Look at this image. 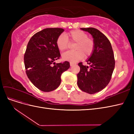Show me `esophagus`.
I'll use <instances>...</instances> for the list:
<instances>
[{
    "mask_svg": "<svg viewBox=\"0 0 134 134\" xmlns=\"http://www.w3.org/2000/svg\"><path fill=\"white\" fill-rule=\"evenodd\" d=\"M70 66H74V65H75V63H73L70 62Z\"/></svg>",
    "mask_w": 134,
    "mask_h": 134,
    "instance_id": "34e87169",
    "label": "esophagus"
}]
</instances>
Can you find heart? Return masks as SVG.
I'll return each instance as SVG.
<instances>
[{
	"label": "heart",
	"mask_w": 134,
	"mask_h": 134,
	"mask_svg": "<svg viewBox=\"0 0 134 134\" xmlns=\"http://www.w3.org/2000/svg\"><path fill=\"white\" fill-rule=\"evenodd\" d=\"M71 43H76L74 47L75 51H68L63 54V59L71 63H76L82 60L85 55L86 58L91 56L94 50L95 44L93 40L88 37L86 32L79 30H72L66 36L61 34L56 40V43L60 51L67 50Z\"/></svg>",
	"instance_id": "1"
}]
</instances>
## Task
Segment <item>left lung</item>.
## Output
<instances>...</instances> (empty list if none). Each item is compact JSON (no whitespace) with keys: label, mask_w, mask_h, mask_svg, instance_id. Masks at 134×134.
<instances>
[{"label":"left lung","mask_w":134,"mask_h":134,"mask_svg":"<svg viewBox=\"0 0 134 134\" xmlns=\"http://www.w3.org/2000/svg\"><path fill=\"white\" fill-rule=\"evenodd\" d=\"M93 38L95 47L93 53L87 60L90 66L79 63L80 70L77 74L78 86L89 94H94L106 87L110 82L115 60L111 44L102 32L94 28H82Z\"/></svg>","instance_id":"8db88e82"}]
</instances>
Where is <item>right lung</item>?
<instances>
[{
    "label": "right lung",
    "mask_w": 134,
    "mask_h": 134,
    "mask_svg": "<svg viewBox=\"0 0 134 134\" xmlns=\"http://www.w3.org/2000/svg\"><path fill=\"white\" fill-rule=\"evenodd\" d=\"M64 31L60 28H45L35 34L27 44L24 55L26 74L32 83L43 92L56 90L60 84L62 73L70 68L66 61L54 63L60 57L56 40Z\"/></svg>",
    "instance_id": "add662e5"
}]
</instances>
